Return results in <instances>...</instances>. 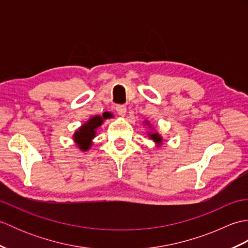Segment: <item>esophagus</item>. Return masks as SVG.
Wrapping results in <instances>:
<instances>
[{"label":"esophagus","instance_id":"obj_1","mask_svg":"<svg viewBox=\"0 0 248 248\" xmlns=\"http://www.w3.org/2000/svg\"><path fill=\"white\" fill-rule=\"evenodd\" d=\"M116 112H117V114L120 116H124L125 113H127V108H125V105L119 104L116 107Z\"/></svg>","mask_w":248,"mask_h":248}]
</instances>
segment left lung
Instances as JSON below:
<instances>
[{
  "mask_svg": "<svg viewBox=\"0 0 248 248\" xmlns=\"http://www.w3.org/2000/svg\"><path fill=\"white\" fill-rule=\"evenodd\" d=\"M149 136H150V139H151V140H154L157 145H160V144H161L162 138H161V136H160L159 134H157V133H154V134H152V133H149Z\"/></svg>",
  "mask_w": 248,
  "mask_h": 248,
  "instance_id": "1",
  "label": "left lung"
}]
</instances>
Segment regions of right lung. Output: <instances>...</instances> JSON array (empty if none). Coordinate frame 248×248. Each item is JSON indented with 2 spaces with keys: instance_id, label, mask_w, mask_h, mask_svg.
Here are the masks:
<instances>
[{
  "instance_id": "add662e5",
  "label": "right lung",
  "mask_w": 248,
  "mask_h": 248,
  "mask_svg": "<svg viewBox=\"0 0 248 248\" xmlns=\"http://www.w3.org/2000/svg\"><path fill=\"white\" fill-rule=\"evenodd\" d=\"M108 116H94L89 119L86 124H84L73 135L76 143L80 147V149L85 151L92 146V140L96 136V130L102 124L103 119H107Z\"/></svg>"
}]
</instances>
